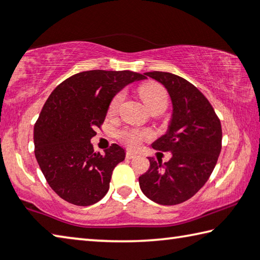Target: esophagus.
<instances>
[{
  "mask_svg": "<svg viewBox=\"0 0 260 260\" xmlns=\"http://www.w3.org/2000/svg\"><path fill=\"white\" fill-rule=\"evenodd\" d=\"M135 157H136V153L132 152V151H127L126 152V158H127V159H133V158H135Z\"/></svg>",
  "mask_w": 260,
  "mask_h": 260,
  "instance_id": "esophagus-1",
  "label": "esophagus"
}]
</instances>
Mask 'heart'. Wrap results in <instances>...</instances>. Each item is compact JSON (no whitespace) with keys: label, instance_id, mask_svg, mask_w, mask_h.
<instances>
[{"label":"heart","instance_id":"1","mask_svg":"<svg viewBox=\"0 0 260 260\" xmlns=\"http://www.w3.org/2000/svg\"><path fill=\"white\" fill-rule=\"evenodd\" d=\"M141 99L146 103L147 107L152 112L160 113L165 111L167 105H169V93L164 87L159 83L149 82L146 85L141 86L139 89ZM125 99V91L120 90L113 96L109 104V113L114 114L119 110L120 104ZM118 138L121 142H124L131 148H138L143 141L150 140L152 138V133L149 129L138 128V127H125V128L118 132Z\"/></svg>","mask_w":260,"mask_h":260}]
</instances>
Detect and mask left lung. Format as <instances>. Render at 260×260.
Segmentation results:
<instances>
[{
  "label": "left lung",
  "instance_id": "1",
  "mask_svg": "<svg viewBox=\"0 0 260 260\" xmlns=\"http://www.w3.org/2000/svg\"><path fill=\"white\" fill-rule=\"evenodd\" d=\"M169 91L173 104L170 128L152 148L172 152L161 165L149 158L150 167L139 178L141 190L161 205H177L191 199L208 181L221 151L220 119L197 88L169 72H147Z\"/></svg>",
  "mask_w": 260,
  "mask_h": 260
}]
</instances>
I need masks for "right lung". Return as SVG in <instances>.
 <instances>
[{"mask_svg":"<svg viewBox=\"0 0 260 260\" xmlns=\"http://www.w3.org/2000/svg\"><path fill=\"white\" fill-rule=\"evenodd\" d=\"M143 79L144 74L127 70H91L68 78L48 98L34 125V153L60 199L88 206L108 192L113 169L125 159V150L113 143L101 155L90 139L103 125L113 96Z\"/></svg>","mask_w":260,"mask_h":260,"instance_id":"right-lung-1","label":"right lung"}]
</instances>
